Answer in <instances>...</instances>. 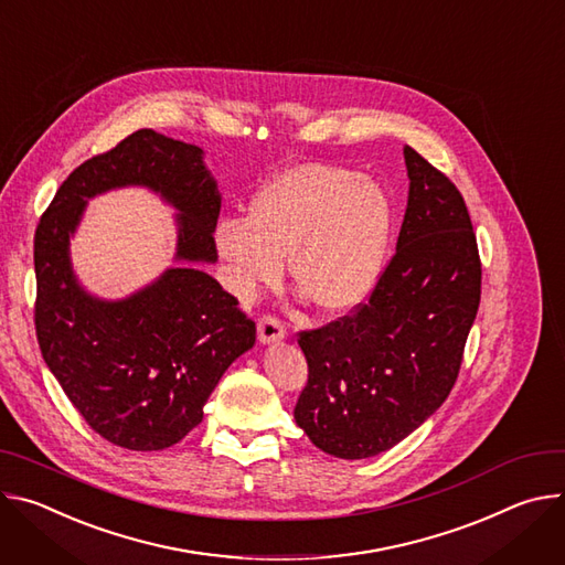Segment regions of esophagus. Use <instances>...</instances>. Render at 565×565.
I'll list each match as a JSON object with an SVG mask.
<instances>
[{"mask_svg": "<svg viewBox=\"0 0 565 565\" xmlns=\"http://www.w3.org/2000/svg\"><path fill=\"white\" fill-rule=\"evenodd\" d=\"M285 337H287V328H285V323L278 317L265 315L258 321V339H260V343H276V341H282Z\"/></svg>", "mask_w": 565, "mask_h": 565, "instance_id": "esophagus-1", "label": "esophagus"}]
</instances>
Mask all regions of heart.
<instances>
[{"mask_svg":"<svg viewBox=\"0 0 565 565\" xmlns=\"http://www.w3.org/2000/svg\"><path fill=\"white\" fill-rule=\"evenodd\" d=\"M391 233L393 204L377 181L334 163H302L269 179L246 220H222L215 244L239 294L276 282L289 256L291 278L311 302L345 315L377 287Z\"/></svg>","mask_w":565,"mask_h":565,"instance_id":"heart-1","label":"heart"}]
</instances>
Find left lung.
<instances>
[{
  "label": "left lung",
  "instance_id": "left-lung-1",
  "mask_svg": "<svg viewBox=\"0 0 565 565\" xmlns=\"http://www.w3.org/2000/svg\"><path fill=\"white\" fill-rule=\"evenodd\" d=\"M397 250L352 315L298 332L307 384L296 424L321 451L361 460L402 443L449 397L480 305V256L456 183L413 148Z\"/></svg>",
  "mask_w": 565,
  "mask_h": 565
}]
</instances>
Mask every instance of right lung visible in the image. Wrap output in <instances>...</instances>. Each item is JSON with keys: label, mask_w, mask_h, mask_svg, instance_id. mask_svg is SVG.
<instances>
[{"label": "right lung", "mask_w": 565, "mask_h": 565, "mask_svg": "<svg viewBox=\"0 0 565 565\" xmlns=\"http://www.w3.org/2000/svg\"><path fill=\"white\" fill-rule=\"evenodd\" d=\"M198 146L137 130L81 163L35 228V334L53 377L83 419L130 451L177 445L204 417L224 370L256 343L237 298L191 265L125 300L89 296L70 265L87 200L148 185L179 215L177 260L215 263L220 193Z\"/></svg>", "instance_id": "right-lung-1"}]
</instances>
